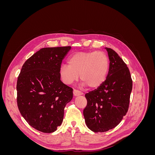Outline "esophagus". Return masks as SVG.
Instances as JSON below:
<instances>
[{"label":"esophagus","instance_id":"esophagus-1","mask_svg":"<svg viewBox=\"0 0 155 155\" xmlns=\"http://www.w3.org/2000/svg\"><path fill=\"white\" fill-rule=\"evenodd\" d=\"M73 93H74V96H80V95H83V92L76 90V89H74Z\"/></svg>","mask_w":155,"mask_h":155}]
</instances>
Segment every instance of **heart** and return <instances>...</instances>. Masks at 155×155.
Returning <instances> with one entry per match:
<instances>
[{
    "mask_svg": "<svg viewBox=\"0 0 155 155\" xmlns=\"http://www.w3.org/2000/svg\"><path fill=\"white\" fill-rule=\"evenodd\" d=\"M109 67V57L104 51H79L70 56L68 64L61 66L59 75L64 83L70 85L79 74L84 85L97 88L105 81Z\"/></svg>",
    "mask_w": 155,
    "mask_h": 155,
    "instance_id": "heart-1",
    "label": "heart"
}]
</instances>
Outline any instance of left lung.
Masks as SVG:
<instances>
[{
    "instance_id": "8db88e82",
    "label": "left lung",
    "mask_w": 155,
    "mask_h": 155,
    "mask_svg": "<svg viewBox=\"0 0 155 155\" xmlns=\"http://www.w3.org/2000/svg\"><path fill=\"white\" fill-rule=\"evenodd\" d=\"M110 67L106 80L87 93L83 115L88 129L105 132L118 125L129 109L133 80L129 68L114 50L106 48Z\"/></svg>"
}]
</instances>
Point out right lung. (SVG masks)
Wrapping results in <instances>:
<instances>
[{"mask_svg": "<svg viewBox=\"0 0 155 155\" xmlns=\"http://www.w3.org/2000/svg\"><path fill=\"white\" fill-rule=\"evenodd\" d=\"M70 48H41L26 61L18 76V109L28 124L42 133L56 130L73 97V89L61 81L59 75L62 60Z\"/></svg>", "mask_w": 155, "mask_h": 155, "instance_id": "add662e5", "label": "right lung"}]
</instances>
